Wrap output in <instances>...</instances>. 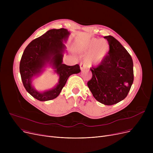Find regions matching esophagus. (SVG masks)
I'll list each match as a JSON object with an SVG mask.
<instances>
[{"mask_svg":"<svg viewBox=\"0 0 153 153\" xmlns=\"http://www.w3.org/2000/svg\"><path fill=\"white\" fill-rule=\"evenodd\" d=\"M80 68H81V71H83L85 69V66H84V64H83L82 63L80 64Z\"/></svg>","mask_w":153,"mask_h":153,"instance_id":"1","label":"esophagus"}]
</instances>
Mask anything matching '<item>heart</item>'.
<instances>
[{
	"label": "heart",
	"mask_w": 153,
	"mask_h": 153,
	"mask_svg": "<svg viewBox=\"0 0 153 153\" xmlns=\"http://www.w3.org/2000/svg\"><path fill=\"white\" fill-rule=\"evenodd\" d=\"M74 50L77 53L87 54L84 62L88 67L92 68L99 66L106 58L110 51V45L105 39L92 38L85 42L76 43Z\"/></svg>",
	"instance_id": "obj_1"
}]
</instances>
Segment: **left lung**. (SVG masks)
Returning <instances> with one entry per match:
<instances>
[{
    "label": "left lung",
    "mask_w": 153,
    "mask_h": 153,
    "mask_svg": "<svg viewBox=\"0 0 153 153\" xmlns=\"http://www.w3.org/2000/svg\"><path fill=\"white\" fill-rule=\"evenodd\" d=\"M110 45L108 55L97 68H92V77L87 82L98 102L114 105L125 99L134 80L131 56L114 36L104 37Z\"/></svg>",
    "instance_id": "8db88e82"
}]
</instances>
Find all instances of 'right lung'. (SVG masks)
I'll use <instances>...</instances> for the list:
<instances>
[{
    "label": "right lung",
    "instance_id": "right-lung-1",
    "mask_svg": "<svg viewBox=\"0 0 153 153\" xmlns=\"http://www.w3.org/2000/svg\"><path fill=\"white\" fill-rule=\"evenodd\" d=\"M71 31L66 28L51 29L31 42L22 54L20 63L22 81L26 91L39 101L56 98L65 85L69 77L81 72L79 64L68 66L63 64L64 54ZM47 67H51L59 76V82L48 90L36 89L33 81Z\"/></svg>",
    "mask_w": 153,
    "mask_h": 153
}]
</instances>
